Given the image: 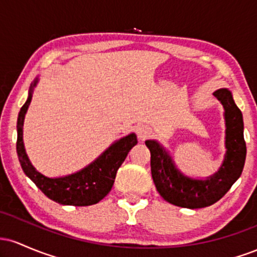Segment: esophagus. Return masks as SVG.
Wrapping results in <instances>:
<instances>
[{"mask_svg": "<svg viewBox=\"0 0 257 257\" xmlns=\"http://www.w3.org/2000/svg\"><path fill=\"white\" fill-rule=\"evenodd\" d=\"M137 134H138V138L139 140L141 141H145L146 139H149L151 137L152 134V129L150 128L149 125H139L137 128Z\"/></svg>", "mask_w": 257, "mask_h": 257, "instance_id": "esophagus-1", "label": "esophagus"}]
</instances>
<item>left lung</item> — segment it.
Wrapping results in <instances>:
<instances>
[{"label":"left lung","instance_id":"obj_1","mask_svg":"<svg viewBox=\"0 0 257 257\" xmlns=\"http://www.w3.org/2000/svg\"><path fill=\"white\" fill-rule=\"evenodd\" d=\"M214 96L225 108L226 156L220 170L206 180H194L182 175L172 158L157 141L147 140L151 152V173L156 188L167 202L181 208L198 209L213 205L228 192L243 172L246 145L243 135V116L234 104L231 91L219 89Z\"/></svg>","mask_w":257,"mask_h":257}]
</instances>
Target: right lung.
<instances>
[{
  "label": "right lung",
  "mask_w": 257,
  "mask_h": 257,
  "mask_svg": "<svg viewBox=\"0 0 257 257\" xmlns=\"http://www.w3.org/2000/svg\"><path fill=\"white\" fill-rule=\"evenodd\" d=\"M36 83L37 81H35L31 85L29 98L20 108L18 116L17 153L20 166L26 176H29L49 199L54 200L59 204L73 206L96 204L111 191L117 170L122 166L132 147L138 144L137 135L129 134L128 137L120 139L108 147L96 161L77 173L64 178H47L32 167L23 143V124H24L25 113L32 99V88Z\"/></svg>",
  "instance_id": "right-lung-1"
}]
</instances>
